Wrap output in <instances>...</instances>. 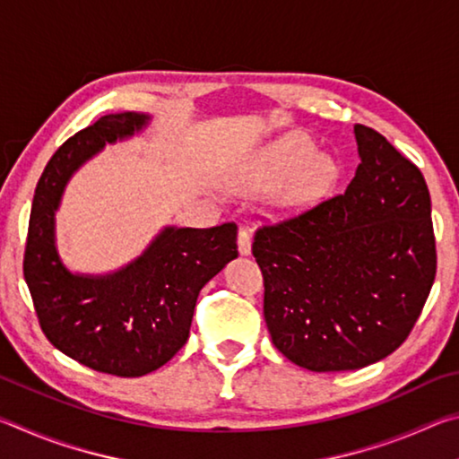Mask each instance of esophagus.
I'll return each instance as SVG.
<instances>
[{
    "instance_id": "esophagus-1",
    "label": "esophagus",
    "mask_w": 459,
    "mask_h": 459,
    "mask_svg": "<svg viewBox=\"0 0 459 459\" xmlns=\"http://www.w3.org/2000/svg\"><path fill=\"white\" fill-rule=\"evenodd\" d=\"M251 232H248L247 229H240L238 230V238H237V245H238V253L240 255H251Z\"/></svg>"
}]
</instances>
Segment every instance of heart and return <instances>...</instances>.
Segmentation results:
<instances>
[{"label": "heart", "mask_w": 459, "mask_h": 459, "mask_svg": "<svg viewBox=\"0 0 459 459\" xmlns=\"http://www.w3.org/2000/svg\"><path fill=\"white\" fill-rule=\"evenodd\" d=\"M340 176L333 155L314 152V142L301 131H291L267 145L251 172L238 182V190L263 192L281 179L277 204L283 211H299L320 200Z\"/></svg>", "instance_id": "obj_1"}]
</instances>
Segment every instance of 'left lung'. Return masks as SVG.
I'll return each mask as SVG.
<instances>
[{
    "label": "left lung",
    "mask_w": 459,
    "mask_h": 459,
    "mask_svg": "<svg viewBox=\"0 0 459 459\" xmlns=\"http://www.w3.org/2000/svg\"><path fill=\"white\" fill-rule=\"evenodd\" d=\"M360 164L340 196L263 227V314L285 359L314 372L397 351L431 291L437 255L425 178L378 131L354 126Z\"/></svg>",
    "instance_id": "8db88e82"
}]
</instances>
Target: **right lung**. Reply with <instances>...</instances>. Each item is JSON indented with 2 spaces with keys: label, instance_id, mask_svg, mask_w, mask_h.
I'll return each mask as SVG.
<instances>
[{
  "label": "right lung",
  "instance_id": "obj_1",
  "mask_svg": "<svg viewBox=\"0 0 459 459\" xmlns=\"http://www.w3.org/2000/svg\"><path fill=\"white\" fill-rule=\"evenodd\" d=\"M150 115L113 113L58 147L36 186L24 279L42 332L62 354L115 377H143L186 344L202 287L237 259V224L164 227L126 267L73 273L56 247V211L68 180L107 143L147 127Z\"/></svg>",
  "mask_w": 459,
  "mask_h": 459
}]
</instances>
